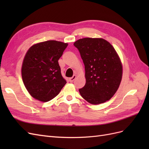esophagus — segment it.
Segmentation results:
<instances>
[{
	"mask_svg": "<svg viewBox=\"0 0 149 149\" xmlns=\"http://www.w3.org/2000/svg\"><path fill=\"white\" fill-rule=\"evenodd\" d=\"M76 75H75V74L73 75V76H72L71 78H70V79H69L70 81V82H73L74 80L76 79Z\"/></svg>",
	"mask_w": 149,
	"mask_h": 149,
	"instance_id": "obj_1",
	"label": "esophagus"
}]
</instances>
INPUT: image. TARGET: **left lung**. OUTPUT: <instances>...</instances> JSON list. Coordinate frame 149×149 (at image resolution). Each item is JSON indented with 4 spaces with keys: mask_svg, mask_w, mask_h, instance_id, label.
<instances>
[{
    "mask_svg": "<svg viewBox=\"0 0 149 149\" xmlns=\"http://www.w3.org/2000/svg\"><path fill=\"white\" fill-rule=\"evenodd\" d=\"M85 67L86 84L79 89L86 101L99 104L109 100L120 85L123 66L111 43L102 38H84L74 43Z\"/></svg>",
    "mask_w": 149,
    "mask_h": 149,
    "instance_id": "left-lung-1",
    "label": "left lung"
}]
</instances>
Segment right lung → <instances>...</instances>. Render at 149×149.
<instances>
[{
  "label": "right lung",
  "mask_w": 149,
  "mask_h": 149,
  "mask_svg": "<svg viewBox=\"0 0 149 149\" xmlns=\"http://www.w3.org/2000/svg\"><path fill=\"white\" fill-rule=\"evenodd\" d=\"M68 43L55 40L38 43L26 52L22 66V76L30 95L42 102L52 100L66 83L58 60Z\"/></svg>",
  "instance_id": "add662e5"
}]
</instances>
